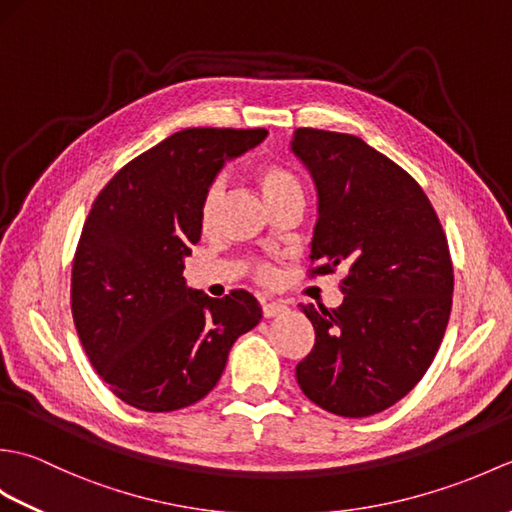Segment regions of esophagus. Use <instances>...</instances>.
Returning <instances> with one entry per match:
<instances>
[{
	"label": "esophagus",
	"mask_w": 512,
	"mask_h": 512,
	"mask_svg": "<svg viewBox=\"0 0 512 512\" xmlns=\"http://www.w3.org/2000/svg\"><path fill=\"white\" fill-rule=\"evenodd\" d=\"M262 312H264L266 319H273V317H279V314H286L288 306H286V303H281V301H268L262 306Z\"/></svg>",
	"instance_id": "34e87169"
}]
</instances>
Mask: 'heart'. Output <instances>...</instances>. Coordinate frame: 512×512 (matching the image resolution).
Returning a JSON list of instances; mask_svg holds the SVG:
<instances>
[{
  "label": "heart",
  "instance_id": "1",
  "mask_svg": "<svg viewBox=\"0 0 512 512\" xmlns=\"http://www.w3.org/2000/svg\"><path fill=\"white\" fill-rule=\"evenodd\" d=\"M255 182L259 191H262L264 200L268 206H273L275 202L288 198V195H301V182L299 178L292 173L288 167L277 165V162H264L255 169ZM220 195L222 187L220 182H213L209 189L204 191L202 206H200V222L204 228H209L215 220L217 213V204H220ZM253 275L257 281L262 284H270L275 279V268L270 264H253Z\"/></svg>",
  "mask_w": 512,
  "mask_h": 512
}]
</instances>
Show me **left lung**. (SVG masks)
<instances>
[{"label":"left lung","mask_w":512,"mask_h":512,"mask_svg":"<svg viewBox=\"0 0 512 512\" xmlns=\"http://www.w3.org/2000/svg\"><path fill=\"white\" fill-rule=\"evenodd\" d=\"M292 151L319 193L310 275L347 268L339 308L301 303L314 347L297 383L336 416H372L436 358L453 303L447 235L420 184L358 136L301 127Z\"/></svg>","instance_id":"obj_1"}]
</instances>
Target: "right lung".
<instances>
[{
  "instance_id": "right-lung-1",
  "label": "right lung",
  "mask_w": 512,
  "mask_h": 512,
  "mask_svg": "<svg viewBox=\"0 0 512 512\" xmlns=\"http://www.w3.org/2000/svg\"><path fill=\"white\" fill-rule=\"evenodd\" d=\"M266 129H182L147 149L96 195L72 262L70 303L90 363L114 396L176 411L220 380L237 336L262 308L246 290L211 299L187 288L204 191Z\"/></svg>"
}]
</instances>
